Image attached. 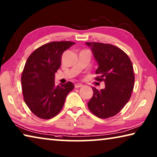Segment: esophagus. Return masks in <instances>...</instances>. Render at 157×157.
Segmentation results:
<instances>
[{
    "label": "esophagus",
    "instance_id": "esophagus-1",
    "mask_svg": "<svg viewBox=\"0 0 157 157\" xmlns=\"http://www.w3.org/2000/svg\"><path fill=\"white\" fill-rule=\"evenodd\" d=\"M82 86H83L82 84L77 83V84H75V88H79V87H82Z\"/></svg>",
    "mask_w": 157,
    "mask_h": 157
}]
</instances>
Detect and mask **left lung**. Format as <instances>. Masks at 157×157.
I'll return each mask as SVG.
<instances>
[{
	"mask_svg": "<svg viewBox=\"0 0 157 157\" xmlns=\"http://www.w3.org/2000/svg\"><path fill=\"white\" fill-rule=\"evenodd\" d=\"M86 44L92 49L99 65L95 79L105 82V88L100 91L92 87L94 94L88 108L96 116L108 118L119 113L130 99L135 82L132 62L116 46L98 42Z\"/></svg>",
	"mask_w": 157,
	"mask_h": 157,
	"instance_id": "1",
	"label": "left lung"
}]
</instances>
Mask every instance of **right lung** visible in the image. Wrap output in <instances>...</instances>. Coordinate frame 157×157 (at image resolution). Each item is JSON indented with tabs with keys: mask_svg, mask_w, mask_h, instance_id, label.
I'll return each mask as SVG.
<instances>
[{
	"mask_svg": "<svg viewBox=\"0 0 157 157\" xmlns=\"http://www.w3.org/2000/svg\"><path fill=\"white\" fill-rule=\"evenodd\" d=\"M72 41H52L36 48L28 57L21 78L25 104L35 116L42 119L56 116L65 98L74 89L71 82L55 85V73L60 68L65 50Z\"/></svg>",
	"mask_w": 157,
	"mask_h": 157,
	"instance_id": "1",
	"label": "right lung"
}]
</instances>
